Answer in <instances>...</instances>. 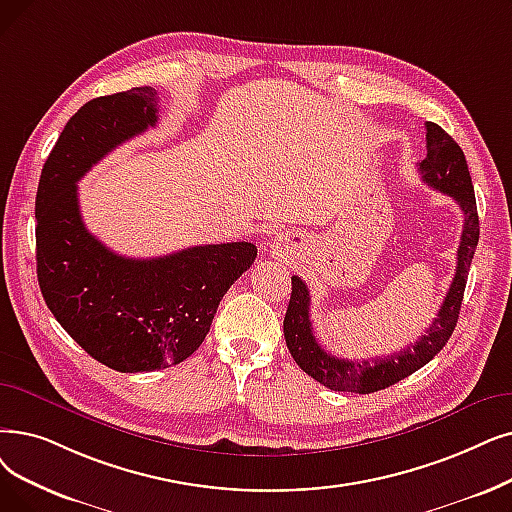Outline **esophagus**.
Returning a JSON list of instances; mask_svg holds the SVG:
<instances>
[{
  "label": "esophagus",
  "instance_id": "34e87169",
  "mask_svg": "<svg viewBox=\"0 0 512 512\" xmlns=\"http://www.w3.org/2000/svg\"><path fill=\"white\" fill-rule=\"evenodd\" d=\"M272 247H274V251H278V249H280V244H278V242H274V244H272Z\"/></svg>",
  "mask_w": 512,
  "mask_h": 512
}]
</instances>
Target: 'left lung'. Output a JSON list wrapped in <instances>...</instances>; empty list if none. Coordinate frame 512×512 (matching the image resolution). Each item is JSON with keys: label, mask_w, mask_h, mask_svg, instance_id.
Masks as SVG:
<instances>
[{"label": "left lung", "mask_w": 512, "mask_h": 512, "mask_svg": "<svg viewBox=\"0 0 512 512\" xmlns=\"http://www.w3.org/2000/svg\"><path fill=\"white\" fill-rule=\"evenodd\" d=\"M427 157L418 163L422 182L431 188L452 196L464 213V226L458 247V261L454 280L443 299L437 318L431 322L425 335L404 351L387 355V358L368 360H345L335 358L322 349L316 341L309 320V288L293 276V293L284 316V339L297 366L307 372L311 379L332 391L345 393H374L399 383L418 368L429 364L452 337L458 322L460 305L464 297L466 276H469L471 261L479 242V215L475 203V190L471 182L469 165H466L462 148L448 136L439 125L427 121Z\"/></svg>", "instance_id": "8db88e82"}]
</instances>
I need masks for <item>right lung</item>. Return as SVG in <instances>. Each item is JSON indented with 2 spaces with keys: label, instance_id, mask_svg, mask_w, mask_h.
Returning <instances> with one entry per match:
<instances>
[{
  "label": "right lung",
  "instance_id": "add662e5",
  "mask_svg": "<svg viewBox=\"0 0 512 512\" xmlns=\"http://www.w3.org/2000/svg\"><path fill=\"white\" fill-rule=\"evenodd\" d=\"M157 102L154 87H133L83 104L43 165L35 198L41 295L60 326L117 372L190 358L219 301L257 257L251 242H224L129 259L85 228L77 182L104 154L157 125Z\"/></svg>",
  "mask_w": 512,
  "mask_h": 512
}]
</instances>
